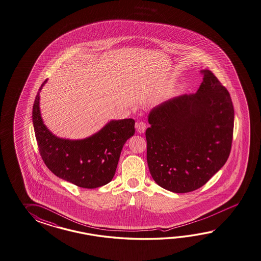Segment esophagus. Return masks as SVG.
Segmentation results:
<instances>
[{
    "mask_svg": "<svg viewBox=\"0 0 261 261\" xmlns=\"http://www.w3.org/2000/svg\"><path fill=\"white\" fill-rule=\"evenodd\" d=\"M146 123L144 121H140L137 123V129H138V132L140 134L144 133L145 130H146Z\"/></svg>",
    "mask_w": 261,
    "mask_h": 261,
    "instance_id": "obj_1",
    "label": "esophagus"
}]
</instances>
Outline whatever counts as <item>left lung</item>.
Instances as JSON below:
<instances>
[{
  "label": "left lung",
  "mask_w": 261,
  "mask_h": 261,
  "mask_svg": "<svg viewBox=\"0 0 261 261\" xmlns=\"http://www.w3.org/2000/svg\"><path fill=\"white\" fill-rule=\"evenodd\" d=\"M196 93L172 98L148 115L147 162L155 183L186 193L205 184L228 159L234 108L228 90L202 70Z\"/></svg>",
  "instance_id": "left-lung-1"
}]
</instances>
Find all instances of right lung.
<instances>
[{
    "label": "right lung",
    "mask_w": 261,
    "mask_h": 261,
    "mask_svg": "<svg viewBox=\"0 0 261 261\" xmlns=\"http://www.w3.org/2000/svg\"><path fill=\"white\" fill-rule=\"evenodd\" d=\"M38 89L33 106V124L38 150L45 165L58 177L84 189H95L114 176L121 149L135 134L133 119L112 120L84 140H66L46 127L39 108Z\"/></svg>",
    "instance_id": "add662e5"
}]
</instances>
